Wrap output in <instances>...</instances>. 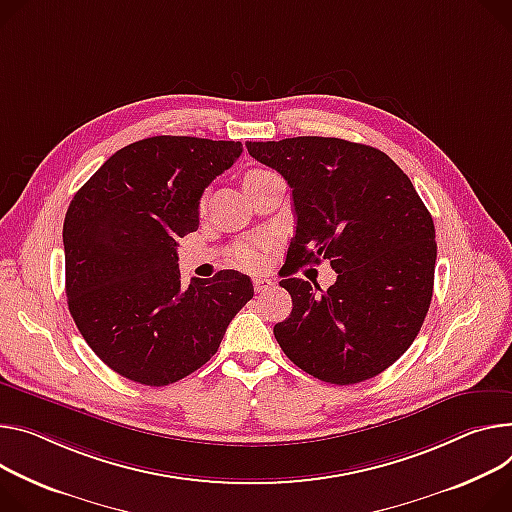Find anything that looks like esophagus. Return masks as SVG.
I'll use <instances>...</instances> for the list:
<instances>
[{"instance_id":"34e87169","label":"esophagus","mask_w":512,"mask_h":512,"mask_svg":"<svg viewBox=\"0 0 512 512\" xmlns=\"http://www.w3.org/2000/svg\"><path fill=\"white\" fill-rule=\"evenodd\" d=\"M273 286H275V282H273V280H267V277H253V288H255L257 294H265V292H269Z\"/></svg>"}]
</instances>
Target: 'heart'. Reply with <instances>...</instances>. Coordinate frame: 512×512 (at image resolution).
<instances>
[{
	"instance_id": "obj_1",
	"label": "heart",
	"mask_w": 512,
	"mask_h": 512,
	"mask_svg": "<svg viewBox=\"0 0 512 512\" xmlns=\"http://www.w3.org/2000/svg\"><path fill=\"white\" fill-rule=\"evenodd\" d=\"M253 173V171H251ZM263 245L265 241H247L241 243L235 251V259L245 269H257L263 265Z\"/></svg>"
}]
</instances>
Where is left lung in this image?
<instances>
[{
    "mask_svg": "<svg viewBox=\"0 0 512 512\" xmlns=\"http://www.w3.org/2000/svg\"><path fill=\"white\" fill-rule=\"evenodd\" d=\"M292 188L296 235L286 280L292 314L273 335L306 374L339 386L388 369L423 327L433 298L435 224L408 175L382 151L343 138L247 143ZM329 258V291L288 278Z\"/></svg>",
    "mask_w": 512,
    "mask_h": 512,
    "instance_id": "obj_1",
    "label": "left lung"
}]
</instances>
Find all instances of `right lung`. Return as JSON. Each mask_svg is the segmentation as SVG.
Here are the masks:
<instances>
[{"label": "right lung", "instance_id": "obj_1", "mask_svg": "<svg viewBox=\"0 0 512 512\" xmlns=\"http://www.w3.org/2000/svg\"><path fill=\"white\" fill-rule=\"evenodd\" d=\"M243 153L235 141L151 136L116 151L73 196L65 292L85 343L110 369L167 386L202 367L253 298L224 269L183 288L177 241L200 224V198Z\"/></svg>", "mask_w": 512, "mask_h": 512}]
</instances>
